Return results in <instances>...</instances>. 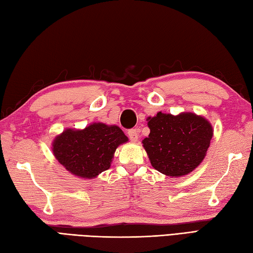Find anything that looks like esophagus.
Segmentation results:
<instances>
[{
	"label": "esophagus",
	"mask_w": 253,
	"mask_h": 253,
	"mask_svg": "<svg viewBox=\"0 0 253 253\" xmlns=\"http://www.w3.org/2000/svg\"><path fill=\"white\" fill-rule=\"evenodd\" d=\"M138 129H129L128 130V138L130 139L132 142H136L138 140Z\"/></svg>",
	"instance_id": "esophagus-1"
}]
</instances>
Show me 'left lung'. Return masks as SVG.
<instances>
[{"instance_id":"obj_1","label":"left lung","mask_w":253,"mask_h":253,"mask_svg":"<svg viewBox=\"0 0 253 253\" xmlns=\"http://www.w3.org/2000/svg\"><path fill=\"white\" fill-rule=\"evenodd\" d=\"M150 133L142 144L153 168L168 176L189 174L202 162L213 136L211 124L192 113L159 112L148 118Z\"/></svg>"}]
</instances>
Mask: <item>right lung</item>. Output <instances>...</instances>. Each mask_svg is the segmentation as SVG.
Wrapping results in <instances>:
<instances>
[{
  "mask_svg": "<svg viewBox=\"0 0 253 253\" xmlns=\"http://www.w3.org/2000/svg\"><path fill=\"white\" fill-rule=\"evenodd\" d=\"M128 140L120 127L91 124L84 130L66 129L53 142L56 160L72 174L93 178L110 169L120 144Z\"/></svg>",
  "mask_w": 253,
  "mask_h": 253,
  "instance_id": "obj_1",
  "label": "right lung"
}]
</instances>
